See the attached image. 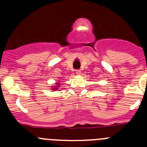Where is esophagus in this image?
Masks as SVG:
<instances>
[{
  "label": "esophagus",
  "instance_id": "1",
  "mask_svg": "<svg viewBox=\"0 0 147 147\" xmlns=\"http://www.w3.org/2000/svg\"><path fill=\"white\" fill-rule=\"evenodd\" d=\"M76 74L77 75H80V74H81V71H80V70H76Z\"/></svg>",
  "mask_w": 147,
  "mask_h": 147
}]
</instances>
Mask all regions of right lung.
<instances>
[{
    "mask_svg": "<svg viewBox=\"0 0 147 147\" xmlns=\"http://www.w3.org/2000/svg\"><path fill=\"white\" fill-rule=\"evenodd\" d=\"M59 82H57L56 83L55 86H53V88H51V90H59V87H60V84H59Z\"/></svg>",
    "mask_w": 147,
    "mask_h": 147,
    "instance_id": "obj_1",
    "label": "right lung"
}]
</instances>
